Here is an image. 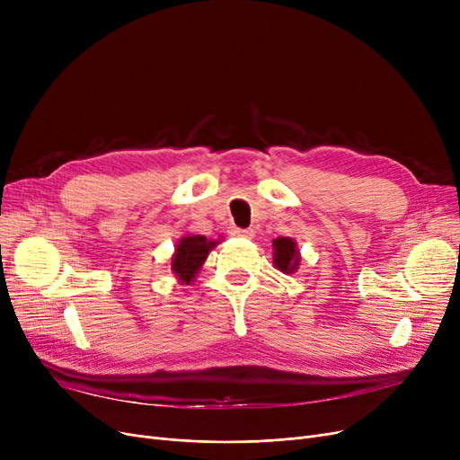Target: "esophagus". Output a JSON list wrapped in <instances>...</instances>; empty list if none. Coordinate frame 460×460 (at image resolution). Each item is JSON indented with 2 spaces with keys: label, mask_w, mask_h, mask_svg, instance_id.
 Wrapping results in <instances>:
<instances>
[{
  "label": "esophagus",
  "mask_w": 460,
  "mask_h": 460,
  "mask_svg": "<svg viewBox=\"0 0 460 460\" xmlns=\"http://www.w3.org/2000/svg\"><path fill=\"white\" fill-rule=\"evenodd\" d=\"M253 229H240V227H233L231 229V234L234 236H240V238H253Z\"/></svg>",
  "instance_id": "esophagus-1"
}]
</instances>
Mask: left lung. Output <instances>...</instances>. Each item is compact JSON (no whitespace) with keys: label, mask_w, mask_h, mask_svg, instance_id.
<instances>
[{"label":"left lung","mask_w":460,"mask_h":460,"mask_svg":"<svg viewBox=\"0 0 460 460\" xmlns=\"http://www.w3.org/2000/svg\"><path fill=\"white\" fill-rule=\"evenodd\" d=\"M274 264L276 269L281 272L291 274L296 270L300 264V255L296 252V244L293 243V238L288 236H279L274 240Z\"/></svg>","instance_id":"obj_1"}]
</instances>
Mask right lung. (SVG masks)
Instances as JSON below:
<instances>
[{"label":"right lung","mask_w":460,"mask_h":460,"mask_svg":"<svg viewBox=\"0 0 460 460\" xmlns=\"http://www.w3.org/2000/svg\"><path fill=\"white\" fill-rule=\"evenodd\" d=\"M217 243H214V240H207V236H201V234L184 236L177 244V252H175L173 262H172V270L177 274V278L182 283L188 285L193 278H196L208 252Z\"/></svg>","instance_id":"add662e5"}]
</instances>
